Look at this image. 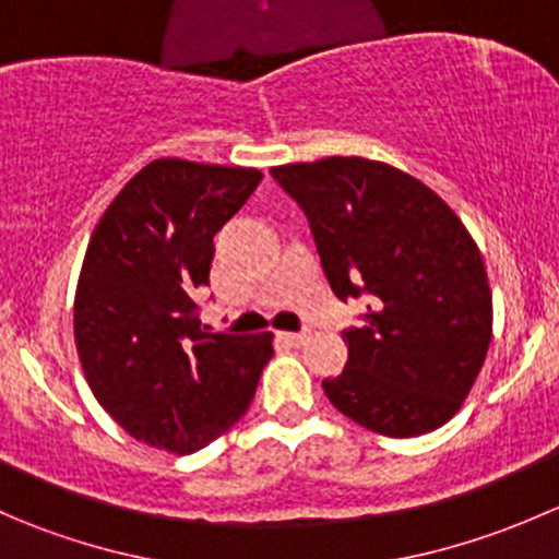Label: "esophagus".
Segmentation results:
<instances>
[{
  "label": "esophagus",
  "instance_id": "1",
  "mask_svg": "<svg viewBox=\"0 0 559 559\" xmlns=\"http://www.w3.org/2000/svg\"><path fill=\"white\" fill-rule=\"evenodd\" d=\"M311 337V332L302 330V332H281V341L289 343V346H302V343Z\"/></svg>",
  "mask_w": 559,
  "mask_h": 559
}]
</instances>
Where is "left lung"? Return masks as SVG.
<instances>
[{"instance_id":"left-lung-1","label":"left lung","mask_w":559,"mask_h":559,"mask_svg":"<svg viewBox=\"0 0 559 559\" xmlns=\"http://www.w3.org/2000/svg\"><path fill=\"white\" fill-rule=\"evenodd\" d=\"M270 175L306 213L337 300L370 297L362 324L343 330L346 368L321 381L330 403L389 438L452 419L492 341L484 259L452 207L411 175L359 156Z\"/></svg>"}]
</instances>
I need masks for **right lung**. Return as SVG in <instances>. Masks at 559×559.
<instances>
[{
	"instance_id": "add662e5",
	"label": "right lung",
	"mask_w": 559,
	"mask_h": 559,
	"mask_svg": "<svg viewBox=\"0 0 559 559\" xmlns=\"http://www.w3.org/2000/svg\"><path fill=\"white\" fill-rule=\"evenodd\" d=\"M262 180L246 167L156 159L110 202L75 295V343L99 405L138 441L191 454L251 405L273 335L202 326L213 238Z\"/></svg>"
}]
</instances>
